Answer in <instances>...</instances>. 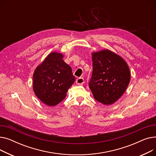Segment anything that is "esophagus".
<instances>
[{"label": "esophagus", "instance_id": "34e87169", "mask_svg": "<svg viewBox=\"0 0 156 156\" xmlns=\"http://www.w3.org/2000/svg\"><path fill=\"white\" fill-rule=\"evenodd\" d=\"M76 83L78 85H82L84 83V79L83 78H78L76 80Z\"/></svg>", "mask_w": 156, "mask_h": 156}]
</instances>
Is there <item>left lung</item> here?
Masks as SVG:
<instances>
[{"label":"left lung","instance_id":"8db88e82","mask_svg":"<svg viewBox=\"0 0 156 156\" xmlns=\"http://www.w3.org/2000/svg\"><path fill=\"white\" fill-rule=\"evenodd\" d=\"M93 71L89 87L94 99L104 105L115 102L124 94L130 81L126 62L109 50L92 54Z\"/></svg>","mask_w":156,"mask_h":156}]
</instances>
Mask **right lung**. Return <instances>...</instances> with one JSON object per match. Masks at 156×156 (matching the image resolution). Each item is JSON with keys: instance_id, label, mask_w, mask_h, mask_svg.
I'll return each mask as SVG.
<instances>
[{"instance_id": "obj_1", "label": "right lung", "mask_w": 156, "mask_h": 156, "mask_svg": "<svg viewBox=\"0 0 156 156\" xmlns=\"http://www.w3.org/2000/svg\"><path fill=\"white\" fill-rule=\"evenodd\" d=\"M62 57L60 53H51L34 73V92L41 101L48 106H54L62 102L75 81L71 68Z\"/></svg>"}]
</instances>
